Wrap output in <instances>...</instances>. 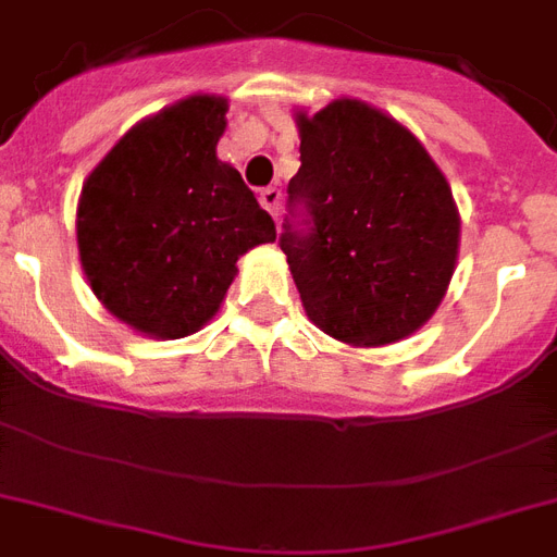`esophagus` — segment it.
I'll list each match as a JSON object with an SVG mask.
<instances>
[{
    "label": "esophagus",
    "mask_w": 557,
    "mask_h": 557,
    "mask_svg": "<svg viewBox=\"0 0 557 557\" xmlns=\"http://www.w3.org/2000/svg\"><path fill=\"white\" fill-rule=\"evenodd\" d=\"M280 201H283V193H280L277 187H265V190H260L262 210H269L274 222H277V216H280Z\"/></svg>",
    "instance_id": "1"
}]
</instances>
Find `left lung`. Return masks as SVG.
Instances as JSON below:
<instances>
[{
  "label": "left lung",
  "instance_id": "8db88e82",
  "mask_svg": "<svg viewBox=\"0 0 557 557\" xmlns=\"http://www.w3.org/2000/svg\"><path fill=\"white\" fill-rule=\"evenodd\" d=\"M300 170L288 201L309 234L280 236L309 321L349 347H384L431 321L457 269L448 178L405 124L364 100L295 112Z\"/></svg>",
  "mask_w": 557,
  "mask_h": 557
}]
</instances>
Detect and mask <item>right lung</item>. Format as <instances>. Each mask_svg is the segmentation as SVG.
<instances>
[{
	"label": "right lung",
	"instance_id": "right-lung-1",
	"mask_svg": "<svg viewBox=\"0 0 557 557\" xmlns=\"http://www.w3.org/2000/svg\"><path fill=\"white\" fill-rule=\"evenodd\" d=\"M227 98L190 95L144 117L100 159L77 199V251L103 309L176 341L219 312L236 260L277 231L243 176L219 161Z\"/></svg>",
	"mask_w": 557,
	"mask_h": 557
}]
</instances>
